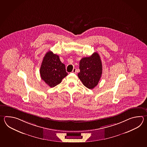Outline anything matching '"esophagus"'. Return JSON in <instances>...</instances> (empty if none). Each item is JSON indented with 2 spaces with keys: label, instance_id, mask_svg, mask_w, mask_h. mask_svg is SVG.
Instances as JSON below:
<instances>
[{
  "label": "esophagus",
  "instance_id": "1",
  "mask_svg": "<svg viewBox=\"0 0 147 147\" xmlns=\"http://www.w3.org/2000/svg\"><path fill=\"white\" fill-rule=\"evenodd\" d=\"M76 71H77V69H76V68H74L73 69V70H72V72H73V73H76Z\"/></svg>",
  "mask_w": 147,
  "mask_h": 147
}]
</instances>
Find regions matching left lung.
<instances>
[{
    "label": "left lung",
    "mask_w": 147,
    "mask_h": 147,
    "mask_svg": "<svg viewBox=\"0 0 147 147\" xmlns=\"http://www.w3.org/2000/svg\"><path fill=\"white\" fill-rule=\"evenodd\" d=\"M78 76L83 84L92 89L97 86L102 73V66L99 54L94 53L91 56L82 58L79 63Z\"/></svg>",
    "instance_id": "1"
}]
</instances>
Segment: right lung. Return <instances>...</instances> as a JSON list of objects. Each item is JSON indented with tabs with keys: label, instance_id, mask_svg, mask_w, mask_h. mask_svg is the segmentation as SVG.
I'll use <instances>...</instances> for the list:
<instances>
[{
	"label": "right lung",
	"instance_id": "obj_1",
	"mask_svg": "<svg viewBox=\"0 0 147 147\" xmlns=\"http://www.w3.org/2000/svg\"><path fill=\"white\" fill-rule=\"evenodd\" d=\"M41 78L50 87L59 84L66 77L65 65L60 60L59 57L49 51L44 57L40 69Z\"/></svg>",
	"mask_w": 147,
	"mask_h": 147
}]
</instances>
